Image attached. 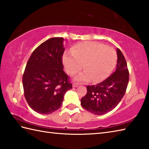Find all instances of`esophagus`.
Wrapping results in <instances>:
<instances>
[{
	"label": "esophagus",
	"mask_w": 149,
	"mask_h": 149,
	"mask_svg": "<svg viewBox=\"0 0 149 149\" xmlns=\"http://www.w3.org/2000/svg\"><path fill=\"white\" fill-rule=\"evenodd\" d=\"M72 86H73V87H74V88L77 87V86H79V84H77V83H73Z\"/></svg>",
	"instance_id": "obj_1"
}]
</instances>
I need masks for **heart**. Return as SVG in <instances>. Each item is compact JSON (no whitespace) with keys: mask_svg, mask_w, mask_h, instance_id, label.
<instances>
[{"mask_svg":"<svg viewBox=\"0 0 149 149\" xmlns=\"http://www.w3.org/2000/svg\"><path fill=\"white\" fill-rule=\"evenodd\" d=\"M63 62L66 70L74 75L83 68L75 78L79 81L99 83L109 76L117 62L116 52L113 48L102 43L85 42L75 44L70 52L65 53Z\"/></svg>","mask_w":149,"mask_h":149,"instance_id":"1","label":"heart"}]
</instances>
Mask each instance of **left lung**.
<instances>
[{"label": "left lung", "instance_id": "left-lung-1", "mask_svg": "<svg viewBox=\"0 0 149 149\" xmlns=\"http://www.w3.org/2000/svg\"><path fill=\"white\" fill-rule=\"evenodd\" d=\"M116 71L100 83L87 86V93L82 98L84 109L95 115L109 112L118 105L125 93L129 83L127 62L121 50L117 49Z\"/></svg>", "mask_w": 149, "mask_h": 149}]
</instances>
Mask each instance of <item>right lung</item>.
I'll list each match as a JSON object with an SVG mask.
<instances>
[{
  "instance_id": "add662e5",
  "label": "right lung",
  "mask_w": 149,
  "mask_h": 149,
  "mask_svg": "<svg viewBox=\"0 0 149 149\" xmlns=\"http://www.w3.org/2000/svg\"><path fill=\"white\" fill-rule=\"evenodd\" d=\"M63 38H52L34 50L22 77L24 96L34 111L49 115L61 106L64 95L72 88L63 70Z\"/></svg>"
}]
</instances>
